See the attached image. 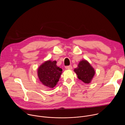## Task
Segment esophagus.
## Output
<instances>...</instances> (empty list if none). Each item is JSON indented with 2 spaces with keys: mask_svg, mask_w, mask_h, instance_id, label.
Here are the masks:
<instances>
[{
  "mask_svg": "<svg viewBox=\"0 0 125 125\" xmlns=\"http://www.w3.org/2000/svg\"><path fill=\"white\" fill-rule=\"evenodd\" d=\"M66 68L67 69H68V70H72V66L70 65V66H67V67H66Z\"/></svg>",
  "mask_w": 125,
  "mask_h": 125,
  "instance_id": "34e87169",
  "label": "esophagus"
}]
</instances>
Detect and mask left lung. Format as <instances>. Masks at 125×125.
I'll return each instance as SVG.
<instances>
[{
	"label": "left lung",
	"mask_w": 125,
	"mask_h": 125,
	"mask_svg": "<svg viewBox=\"0 0 125 125\" xmlns=\"http://www.w3.org/2000/svg\"><path fill=\"white\" fill-rule=\"evenodd\" d=\"M74 71L77 75L78 79L85 83H91L95 74L94 69L85 59L80 61L78 67Z\"/></svg>",
	"instance_id": "1"
}]
</instances>
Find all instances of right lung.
<instances>
[{
    "instance_id": "1",
    "label": "right lung",
    "mask_w": 125,
    "mask_h": 125,
    "mask_svg": "<svg viewBox=\"0 0 125 125\" xmlns=\"http://www.w3.org/2000/svg\"><path fill=\"white\" fill-rule=\"evenodd\" d=\"M56 61L47 60L38 69V76L43 85L53 88L58 83L62 72V69L56 65Z\"/></svg>"
}]
</instances>
